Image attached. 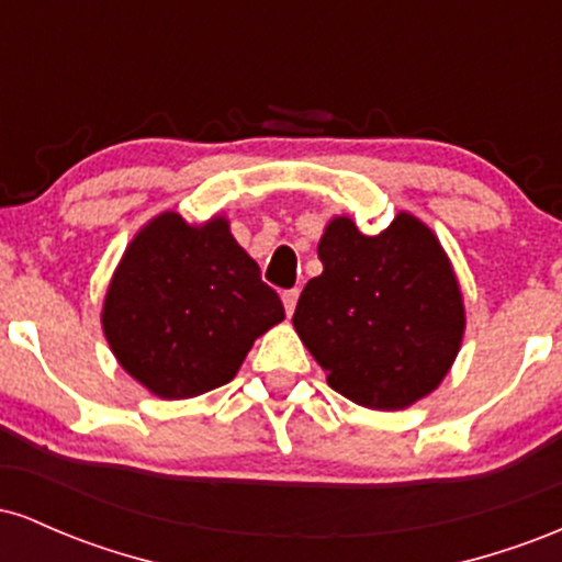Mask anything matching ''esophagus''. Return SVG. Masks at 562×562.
Returning <instances> with one entry per match:
<instances>
[{"mask_svg":"<svg viewBox=\"0 0 562 562\" xmlns=\"http://www.w3.org/2000/svg\"><path fill=\"white\" fill-rule=\"evenodd\" d=\"M282 303H285V312H288V317H290V314L295 312V303H299V288L285 290V293H282Z\"/></svg>","mask_w":562,"mask_h":562,"instance_id":"esophagus-1","label":"esophagus"}]
</instances>
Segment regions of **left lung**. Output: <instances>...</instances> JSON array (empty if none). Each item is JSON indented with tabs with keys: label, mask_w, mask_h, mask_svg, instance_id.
Wrapping results in <instances>:
<instances>
[{
	"label": "left lung",
	"mask_w": 562,
	"mask_h": 562,
	"mask_svg": "<svg viewBox=\"0 0 562 562\" xmlns=\"http://www.w3.org/2000/svg\"><path fill=\"white\" fill-rule=\"evenodd\" d=\"M293 327L327 383L367 409H406L434 393L460 353L465 303L447 250L402 211L380 235L333 216Z\"/></svg>",
	"instance_id": "8db88e82"
}]
</instances>
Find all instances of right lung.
I'll list each match as a JSON object with an SVG mask.
<instances>
[{"label": "right lung", "mask_w": 562, "mask_h": 562, "mask_svg": "<svg viewBox=\"0 0 562 562\" xmlns=\"http://www.w3.org/2000/svg\"><path fill=\"white\" fill-rule=\"evenodd\" d=\"M100 319L113 357L139 385L192 398L229 383L285 308L227 216L190 224L164 211L126 245Z\"/></svg>", "instance_id": "add662e5"}]
</instances>
